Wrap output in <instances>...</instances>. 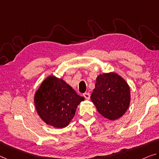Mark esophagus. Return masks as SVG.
Listing matches in <instances>:
<instances>
[{"instance_id":"obj_1","label":"esophagus","mask_w":159,"mask_h":159,"mask_svg":"<svg viewBox=\"0 0 159 159\" xmlns=\"http://www.w3.org/2000/svg\"><path fill=\"white\" fill-rule=\"evenodd\" d=\"M83 96H84V97L86 99H89V98H90V94L89 93V92H87V93L83 94Z\"/></svg>"}]
</instances>
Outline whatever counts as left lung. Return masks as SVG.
<instances>
[{
  "mask_svg": "<svg viewBox=\"0 0 159 159\" xmlns=\"http://www.w3.org/2000/svg\"><path fill=\"white\" fill-rule=\"evenodd\" d=\"M90 98L100 114L109 120H116L129 108L130 89L127 82L119 75L104 73L97 77Z\"/></svg>",
  "mask_w": 159,
  "mask_h": 159,
  "instance_id": "left-lung-1",
  "label": "left lung"
}]
</instances>
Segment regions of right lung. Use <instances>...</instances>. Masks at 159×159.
Segmentation results:
<instances>
[{"label": "right lung", "instance_id": "add662e5", "mask_svg": "<svg viewBox=\"0 0 159 159\" xmlns=\"http://www.w3.org/2000/svg\"><path fill=\"white\" fill-rule=\"evenodd\" d=\"M84 100L64 80L55 76L46 78L34 97L38 115L46 124L58 129L68 126Z\"/></svg>", "mask_w": 159, "mask_h": 159}]
</instances>
